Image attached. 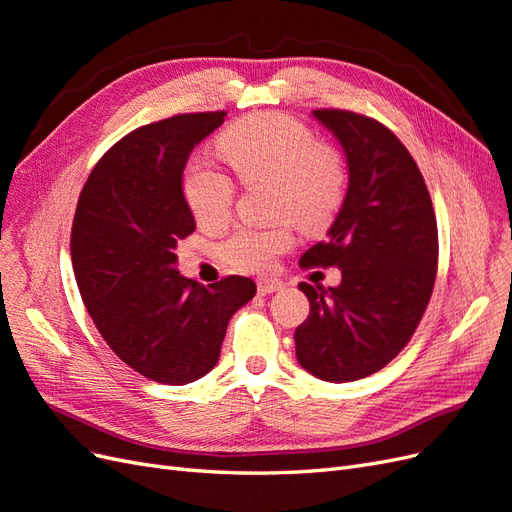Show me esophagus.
Returning a JSON list of instances; mask_svg holds the SVG:
<instances>
[{
    "label": "esophagus",
    "mask_w": 512,
    "mask_h": 512,
    "mask_svg": "<svg viewBox=\"0 0 512 512\" xmlns=\"http://www.w3.org/2000/svg\"><path fill=\"white\" fill-rule=\"evenodd\" d=\"M284 284L277 282V280H260L258 282V294L260 297H265V294H273L277 290H282Z\"/></svg>",
    "instance_id": "1"
}]
</instances>
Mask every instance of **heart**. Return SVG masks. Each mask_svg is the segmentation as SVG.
<instances>
[{"label": "heart", "instance_id": "1", "mask_svg": "<svg viewBox=\"0 0 512 512\" xmlns=\"http://www.w3.org/2000/svg\"><path fill=\"white\" fill-rule=\"evenodd\" d=\"M218 153L245 183L271 179L273 207L292 213L305 230L327 226L344 203L346 162L335 147L316 143L301 121L282 113L252 115L218 138ZM183 196L203 226L228 220L235 185L222 170L194 160L183 173ZM294 243V222L239 226L220 245L224 265L241 273H265Z\"/></svg>", "mask_w": 512, "mask_h": 512}]
</instances>
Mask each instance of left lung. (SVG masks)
<instances>
[{"label":"left lung","instance_id":"obj_1","mask_svg":"<svg viewBox=\"0 0 512 512\" xmlns=\"http://www.w3.org/2000/svg\"><path fill=\"white\" fill-rule=\"evenodd\" d=\"M314 117L346 153L348 192L329 239L299 265L342 269V284H299L309 316L294 344L309 374L352 382L389 365L414 335L436 282L438 226L421 170L389 128L339 108Z\"/></svg>","mask_w":512,"mask_h":512}]
</instances>
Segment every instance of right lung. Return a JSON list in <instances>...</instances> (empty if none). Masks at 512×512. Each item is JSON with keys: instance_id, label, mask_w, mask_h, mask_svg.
Wrapping results in <instances>:
<instances>
[{"instance_id": "add662e5", "label": "right lung", "mask_w": 512, "mask_h": 512, "mask_svg": "<svg viewBox=\"0 0 512 512\" xmlns=\"http://www.w3.org/2000/svg\"><path fill=\"white\" fill-rule=\"evenodd\" d=\"M226 113L175 115L123 136L91 170L72 222V267L104 342L138 374L188 384L215 367L250 277L203 286L179 275L177 241L196 222L183 196L192 149Z\"/></svg>"}]
</instances>
